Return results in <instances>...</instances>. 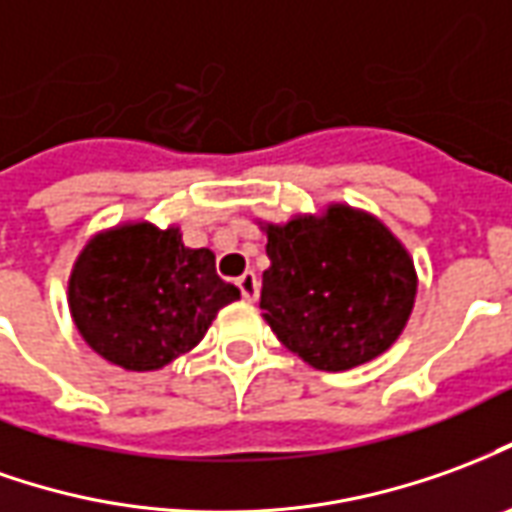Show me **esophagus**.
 <instances>
[{
  "label": "esophagus",
  "instance_id": "obj_1",
  "mask_svg": "<svg viewBox=\"0 0 512 512\" xmlns=\"http://www.w3.org/2000/svg\"><path fill=\"white\" fill-rule=\"evenodd\" d=\"M235 285H238V291H241V296H244L246 302H255L257 293H260V280H257L255 271H246V274H241Z\"/></svg>",
  "mask_w": 512,
  "mask_h": 512
}]
</instances>
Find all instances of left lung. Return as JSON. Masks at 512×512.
<instances>
[{
	"instance_id": "8db88e82",
	"label": "left lung",
	"mask_w": 512,
	"mask_h": 512,
	"mask_svg": "<svg viewBox=\"0 0 512 512\" xmlns=\"http://www.w3.org/2000/svg\"><path fill=\"white\" fill-rule=\"evenodd\" d=\"M260 307L291 352L321 371L382 355L405 327L416 271L380 221L349 207L268 227Z\"/></svg>"
}]
</instances>
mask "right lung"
<instances>
[{
	"mask_svg": "<svg viewBox=\"0 0 512 512\" xmlns=\"http://www.w3.org/2000/svg\"><path fill=\"white\" fill-rule=\"evenodd\" d=\"M235 299L241 291L216 274L210 249H188L180 232L152 224L94 238L69 282L80 335L127 371H155L194 349L216 313Z\"/></svg>",
	"mask_w": 512,
	"mask_h": 512,
	"instance_id": "add662e5",
	"label": "right lung"
}]
</instances>
